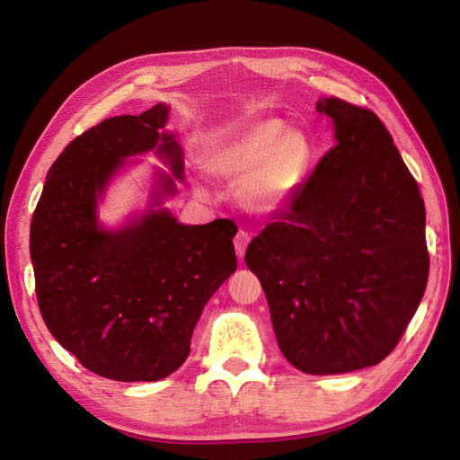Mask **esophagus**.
I'll return each mask as SVG.
<instances>
[{"mask_svg": "<svg viewBox=\"0 0 460 460\" xmlns=\"http://www.w3.org/2000/svg\"><path fill=\"white\" fill-rule=\"evenodd\" d=\"M249 234L245 232V230H240L238 234H235V238H234V249H235V255H238L240 259H243V255H245V249H247V245H249Z\"/></svg>", "mask_w": 460, "mask_h": 460, "instance_id": "obj_1", "label": "esophagus"}]
</instances>
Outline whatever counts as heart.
<instances>
[{
	"instance_id": "b5f03b06",
	"label": "heart",
	"mask_w": 460,
	"mask_h": 460,
	"mask_svg": "<svg viewBox=\"0 0 460 460\" xmlns=\"http://www.w3.org/2000/svg\"><path fill=\"white\" fill-rule=\"evenodd\" d=\"M314 159L309 136L288 128L282 119H264L230 140L215 146L207 166L215 176L238 180L240 203L253 213L269 215L297 196ZM199 193L203 186L196 184Z\"/></svg>"
}]
</instances>
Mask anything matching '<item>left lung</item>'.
Wrapping results in <instances>:
<instances>
[{"label": "left lung", "mask_w": 460, "mask_h": 460, "mask_svg": "<svg viewBox=\"0 0 460 460\" xmlns=\"http://www.w3.org/2000/svg\"><path fill=\"white\" fill-rule=\"evenodd\" d=\"M333 147L245 264L269 301L282 355L305 374H343L394 351L422 301L426 208L382 120L338 97L316 103Z\"/></svg>", "instance_id": "8db88e82"}]
</instances>
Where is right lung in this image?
<instances>
[{
    "mask_svg": "<svg viewBox=\"0 0 460 460\" xmlns=\"http://www.w3.org/2000/svg\"><path fill=\"white\" fill-rule=\"evenodd\" d=\"M171 107L107 119L68 144L48 171L31 225L40 313L88 370L117 382H157L184 365L207 301L235 272L230 220L182 225L163 203L184 182V153L164 130ZM153 150L144 209L119 227L99 220L110 182Z\"/></svg>",
    "mask_w": 460,
    "mask_h": 460,
    "instance_id": "obj_1",
    "label": "right lung"
}]
</instances>
